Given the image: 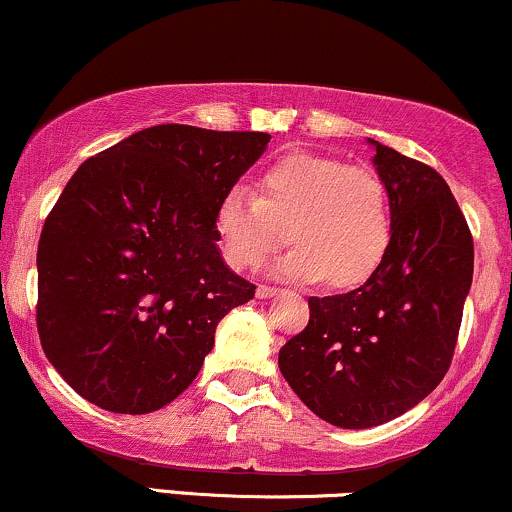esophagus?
Listing matches in <instances>:
<instances>
[{"instance_id": "1", "label": "esophagus", "mask_w": 512, "mask_h": 512, "mask_svg": "<svg viewBox=\"0 0 512 512\" xmlns=\"http://www.w3.org/2000/svg\"><path fill=\"white\" fill-rule=\"evenodd\" d=\"M276 291H279V289H274V286L260 284V286H257V298H272Z\"/></svg>"}]
</instances>
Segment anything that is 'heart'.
Here are the masks:
<instances>
[{
    "mask_svg": "<svg viewBox=\"0 0 512 512\" xmlns=\"http://www.w3.org/2000/svg\"><path fill=\"white\" fill-rule=\"evenodd\" d=\"M223 260L252 269L284 243L274 264L291 281H330L354 289L385 262L395 233L385 180L370 168L315 154H289L262 170L257 195L245 185L223 192L214 209Z\"/></svg>",
    "mask_w": 512,
    "mask_h": 512,
    "instance_id": "obj_1",
    "label": "heart"
}]
</instances>
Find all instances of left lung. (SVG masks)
I'll return each instance as SVG.
<instances>
[{
	"mask_svg": "<svg viewBox=\"0 0 512 512\" xmlns=\"http://www.w3.org/2000/svg\"><path fill=\"white\" fill-rule=\"evenodd\" d=\"M392 199V245L366 284L308 298L279 370L327 424L370 428L426 399L448 373L472 286L474 243L438 170L373 142Z\"/></svg>",
	"mask_w": 512,
	"mask_h": 512,
	"instance_id": "left-lung-1",
	"label": "left lung"
}]
</instances>
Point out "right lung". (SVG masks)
Instances as JSON below:
<instances>
[{
    "label": "right lung",
    "instance_id": "1",
    "mask_svg": "<svg viewBox=\"0 0 512 512\" xmlns=\"http://www.w3.org/2000/svg\"><path fill=\"white\" fill-rule=\"evenodd\" d=\"M264 132L156 125L91 156L38 243L40 344L81 397L149 414L190 387L255 284L221 260L214 209Z\"/></svg>",
    "mask_w": 512,
    "mask_h": 512
}]
</instances>
